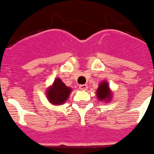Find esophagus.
Masks as SVG:
<instances>
[{
    "mask_svg": "<svg viewBox=\"0 0 154 154\" xmlns=\"http://www.w3.org/2000/svg\"><path fill=\"white\" fill-rule=\"evenodd\" d=\"M79 89L80 90H87L88 89V85H79Z\"/></svg>",
    "mask_w": 154,
    "mask_h": 154,
    "instance_id": "1",
    "label": "esophagus"
}]
</instances>
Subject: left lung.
Instances as JSON below:
<instances>
[{
	"label": "left lung",
	"mask_w": 154,
	"mask_h": 154,
	"mask_svg": "<svg viewBox=\"0 0 154 154\" xmlns=\"http://www.w3.org/2000/svg\"><path fill=\"white\" fill-rule=\"evenodd\" d=\"M96 96L99 101H103L105 103H109L112 100L113 93L110 89L109 83L106 80L101 81L99 85V87L96 90Z\"/></svg>",
	"instance_id": "left-lung-1"
}]
</instances>
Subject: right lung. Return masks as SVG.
<instances>
[{
  "mask_svg": "<svg viewBox=\"0 0 154 154\" xmlns=\"http://www.w3.org/2000/svg\"><path fill=\"white\" fill-rule=\"evenodd\" d=\"M71 91V88L65 85L60 78H56L46 89V97L51 104L59 106L67 101Z\"/></svg>",
  "mask_w": 154,
  "mask_h": 154,
  "instance_id": "1",
  "label": "right lung"
}]
</instances>
